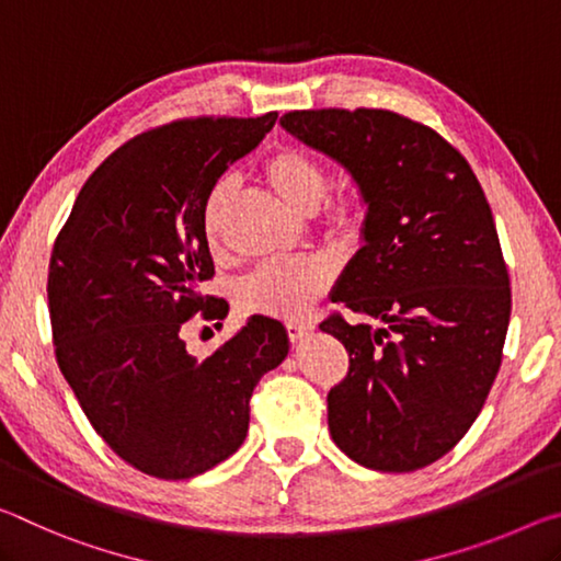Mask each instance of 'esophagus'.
Returning <instances> with one entry per match:
<instances>
[{
	"label": "esophagus",
	"instance_id": "1",
	"mask_svg": "<svg viewBox=\"0 0 561 561\" xmlns=\"http://www.w3.org/2000/svg\"><path fill=\"white\" fill-rule=\"evenodd\" d=\"M310 330L313 328H310L308 323H298V320H290V323H286V333L293 343H300L302 337L310 333Z\"/></svg>",
	"mask_w": 561,
	"mask_h": 561
}]
</instances>
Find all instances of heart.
Instances as JSON below:
<instances>
[{
    "label": "heart",
    "mask_w": 561,
    "mask_h": 561,
    "mask_svg": "<svg viewBox=\"0 0 561 561\" xmlns=\"http://www.w3.org/2000/svg\"><path fill=\"white\" fill-rule=\"evenodd\" d=\"M263 176L271 188L298 214H313L328 188V173L313 153L278 149L263 163ZM231 196V181L220 179L208 191L204 204V236L210 245L218 243V226L226 201ZM323 226L330 236L353 238L360 231L363 201L355 188H341L323 201ZM333 283V268L318 255L306 259H273L259 265L238 288V306L248 313L296 320L310 310Z\"/></svg>",
    "instance_id": "1"
}]
</instances>
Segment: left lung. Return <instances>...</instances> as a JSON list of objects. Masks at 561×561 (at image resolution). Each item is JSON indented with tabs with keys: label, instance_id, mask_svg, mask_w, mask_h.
Returning a JSON list of instances; mask_svg holds the SVG:
<instances>
[{
	"label": "left lung",
	"instance_id": "8db88e82",
	"mask_svg": "<svg viewBox=\"0 0 561 561\" xmlns=\"http://www.w3.org/2000/svg\"><path fill=\"white\" fill-rule=\"evenodd\" d=\"M280 126L341 163L367 206L363 248L330 296L360 323H320L351 355L328 392L333 443L380 472L433 465L480 415L510 325V273L480 181L453 144L388 108L288 112Z\"/></svg>",
	"mask_w": 561,
	"mask_h": 561
}]
</instances>
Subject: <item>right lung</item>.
I'll use <instances>...</instances> for the list:
<instances>
[{"label": "right lung", "instance_id": "right-lung-1", "mask_svg": "<svg viewBox=\"0 0 561 561\" xmlns=\"http://www.w3.org/2000/svg\"><path fill=\"white\" fill-rule=\"evenodd\" d=\"M278 114L198 116L116 149L81 186L49 261L57 363L114 453L159 480H188L243 445L253 388L288 355L280 320L253 316L196 360L181 325L224 320L204 296L214 259L208 191L263 141Z\"/></svg>", "mask_w": 561, "mask_h": 561}]
</instances>
